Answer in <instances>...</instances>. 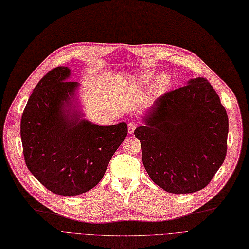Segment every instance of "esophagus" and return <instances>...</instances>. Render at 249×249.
I'll use <instances>...</instances> for the list:
<instances>
[{
  "mask_svg": "<svg viewBox=\"0 0 249 249\" xmlns=\"http://www.w3.org/2000/svg\"><path fill=\"white\" fill-rule=\"evenodd\" d=\"M137 127H138V123H137V122H130V123L128 124V132H129V134L134 133L135 129H136Z\"/></svg>",
  "mask_w": 249,
  "mask_h": 249,
  "instance_id": "esophagus-1",
  "label": "esophagus"
}]
</instances>
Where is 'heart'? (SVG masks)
Here are the masks:
<instances>
[{"label": "heart", "instance_id": "obj_1", "mask_svg": "<svg viewBox=\"0 0 249 249\" xmlns=\"http://www.w3.org/2000/svg\"><path fill=\"white\" fill-rule=\"evenodd\" d=\"M152 77H153L152 72H145L144 74H142L140 76V82L141 83H148ZM168 83H169V76L164 73L160 74L153 85V89L156 91H160L168 85Z\"/></svg>", "mask_w": 249, "mask_h": 249}]
</instances>
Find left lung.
I'll return each instance as SVG.
<instances>
[{"label":"left lung","mask_w":249,"mask_h":249,"mask_svg":"<svg viewBox=\"0 0 249 249\" xmlns=\"http://www.w3.org/2000/svg\"><path fill=\"white\" fill-rule=\"evenodd\" d=\"M135 130L150 178L166 192L189 194L212 180L227 152L228 116L205 77L155 100Z\"/></svg>","instance_id":"left-lung-1"}]
</instances>
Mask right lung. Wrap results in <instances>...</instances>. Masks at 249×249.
I'll list each match as a JSON object with an SVG mask.
<instances>
[{"label": "right lung", "instance_id": "add662e5", "mask_svg": "<svg viewBox=\"0 0 249 249\" xmlns=\"http://www.w3.org/2000/svg\"><path fill=\"white\" fill-rule=\"evenodd\" d=\"M69 68L57 67L36 85L21 119L25 163L52 193L76 196L98 185L128 133L125 122L99 126L64 108L77 87Z\"/></svg>", "mask_w": 249, "mask_h": 249}]
</instances>
